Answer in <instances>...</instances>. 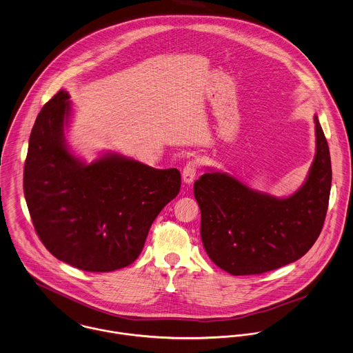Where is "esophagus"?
Segmentation results:
<instances>
[{
  "mask_svg": "<svg viewBox=\"0 0 353 353\" xmlns=\"http://www.w3.org/2000/svg\"><path fill=\"white\" fill-rule=\"evenodd\" d=\"M198 169H199V162L192 159V161H188L187 165L184 166L183 169V181L185 184H191L198 173Z\"/></svg>",
  "mask_w": 353,
  "mask_h": 353,
  "instance_id": "34e87169",
  "label": "esophagus"
}]
</instances>
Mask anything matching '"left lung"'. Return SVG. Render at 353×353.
<instances>
[{"label": "left lung", "instance_id": "8db88e82", "mask_svg": "<svg viewBox=\"0 0 353 353\" xmlns=\"http://www.w3.org/2000/svg\"><path fill=\"white\" fill-rule=\"evenodd\" d=\"M314 121L315 158L293 195L274 198L212 169L195 181L202 241L222 270L232 276L276 270L300 259L316 241L329 206L332 162L316 116Z\"/></svg>", "mask_w": 353, "mask_h": 353}]
</instances>
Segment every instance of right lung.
Returning <instances> with one entry per match:
<instances>
[{"mask_svg":"<svg viewBox=\"0 0 353 353\" xmlns=\"http://www.w3.org/2000/svg\"><path fill=\"white\" fill-rule=\"evenodd\" d=\"M70 94L39 112L24 165V196L48 251L76 269L106 273L141 255L151 223L177 196V169H154L109 152L85 163L67 147Z\"/></svg>","mask_w":353,"mask_h":353,"instance_id":"right-lung-1","label":"right lung"}]
</instances>
